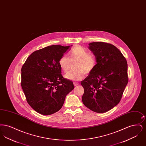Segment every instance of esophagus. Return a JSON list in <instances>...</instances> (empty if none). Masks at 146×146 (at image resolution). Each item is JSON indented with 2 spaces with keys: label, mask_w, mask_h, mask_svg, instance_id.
<instances>
[{
  "label": "esophagus",
  "mask_w": 146,
  "mask_h": 146,
  "mask_svg": "<svg viewBox=\"0 0 146 146\" xmlns=\"http://www.w3.org/2000/svg\"><path fill=\"white\" fill-rule=\"evenodd\" d=\"M73 84H74V85L75 86H78L79 83H78V82H74V83H73Z\"/></svg>",
  "instance_id": "obj_1"
}]
</instances>
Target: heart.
Returning a JSON list of instances; mask_svg holds the SVG:
<instances>
[{"instance_id": "1", "label": "heart", "mask_w": 146, "mask_h": 146, "mask_svg": "<svg viewBox=\"0 0 146 146\" xmlns=\"http://www.w3.org/2000/svg\"><path fill=\"white\" fill-rule=\"evenodd\" d=\"M70 59L66 55H63L58 61V64L63 72L70 70L72 62H78L76 72H69L64 75V78L72 81H79L84 78L85 73H91L96 65L95 57L81 46H76L72 49L68 54Z\"/></svg>"}]
</instances>
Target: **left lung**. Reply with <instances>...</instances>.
<instances>
[{"label":"left lung","instance_id":"1","mask_svg":"<svg viewBox=\"0 0 146 146\" xmlns=\"http://www.w3.org/2000/svg\"><path fill=\"white\" fill-rule=\"evenodd\" d=\"M96 65L81 84L83 104L91 111L105 113L119 103L128 83L127 64L115 46L104 42L89 44Z\"/></svg>","mask_w":146,"mask_h":146}]
</instances>
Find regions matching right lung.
Listing matches in <instances>:
<instances>
[{"label":"right lung","mask_w":146,"mask_h":146,"mask_svg":"<svg viewBox=\"0 0 146 146\" xmlns=\"http://www.w3.org/2000/svg\"><path fill=\"white\" fill-rule=\"evenodd\" d=\"M71 46L51 45L33 52L21 69V86L27 101L36 112L45 115L58 111L67 95L74 87L61 74L60 57Z\"/></svg>","instance_id":"1"}]
</instances>
